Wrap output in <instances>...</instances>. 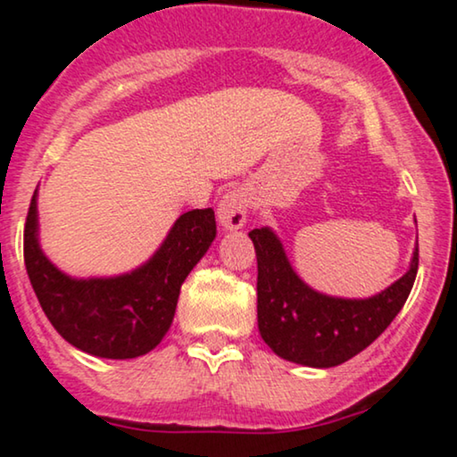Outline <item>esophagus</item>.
Listing matches in <instances>:
<instances>
[{"label":"esophagus","instance_id":"esophagus-1","mask_svg":"<svg viewBox=\"0 0 457 457\" xmlns=\"http://www.w3.org/2000/svg\"><path fill=\"white\" fill-rule=\"evenodd\" d=\"M218 220L224 228L237 230L247 220V197L239 189H230L218 204Z\"/></svg>","mask_w":457,"mask_h":457}]
</instances>
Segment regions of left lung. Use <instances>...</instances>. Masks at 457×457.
<instances>
[{
	"label": "left lung",
	"instance_id": "left-lung-1",
	"mask_svg": "<svg viewBox=\"0 0 457 457\" xmlns=\"http://www.w3.org/2000/svg\"><path fill=\"white\" fill-rule=\"evenodd\" d=\"M258 258V327L278 358L312 368L339 366L385 333L403 308L418 272V245L410 270L368 299L316 293L293 272L270 228L249 230Z\"/></svg>",
	"mask_w": 457,
	"mask_h": 457
}]
</instances>
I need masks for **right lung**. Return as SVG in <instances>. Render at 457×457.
<instances>
[{
  "label": "right lung",
  "mask_w": 457,
  "mask_h": 457,
  "mask_svg": "<svg viewBox=\"0 0 457 457\" xmlns=\"http://www.w3.org/2000/svg\"><path fill=\"white\" fill-rule=\"evenodd\" d=\"M214 237V210L185 212L147 264L114 278H71L37 241L35 191L24 222V264L47 320L71 345L99 358L127 360L152 352L168 333L180 285Z\"/></svg>",
  "instance_id": "obj_1"
}]
</instances>
